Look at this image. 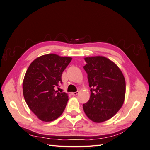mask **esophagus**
I'll use <instances>...</instances> for the list:
<instances>
[{"label":"esophagus","mask_w":150,"mask_h":150,"mask_svg":"<svg viewBox=\"0 0 150 150\" xmlns=\"http://www.w3.org/2000/svg\"><path fill=\"white\" fill-rule=\"evenodd\" d=\"M79 94V92L78 91H77V92H74V93H71V95H77Z\"/></svg>","instance_id":"obj_1"}]
</instances>
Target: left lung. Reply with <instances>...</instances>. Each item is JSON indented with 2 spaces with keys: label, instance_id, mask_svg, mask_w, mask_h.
Wrapping results in <instances>:
<instances>
[{
  "label": "left lung",
  "instance_id": "obj_1",
  "mask_svg": "<svg viewBox=\"0 0 150 150\" xmlns=\"http://www.w3.org/2000/svg\"><path fill=\"white\" fill-rule=\"evenodd\" d=\"M83 67L88 74L91 97L83 104V111L95 123H101L113 117L123 104L125 80L120 69L103 56L84 58Z\"/></svg>",
  "mask_w": 150,
  "mask_h": 150
}]
</instances>
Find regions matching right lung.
Masks as SVG:
<instances>
[{"label": "right lung", "mask_w": 150, "mask_h": 150, "mask_svg": "<svg viewBox=\"0 0 150 150\" xmlns=\"http://www.w3.org/2000/svg\"><path fill=\"white\" fill-rule=\"evenodd\" d=\"M71 59L53 53L44 55L32 62L27 70L23 83L24 98L41 121H54L64 110L68 95L55 88L62 83V74Z\"/></svg>", "instance_id": "add662e5"}]
</instances>
